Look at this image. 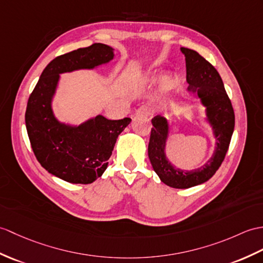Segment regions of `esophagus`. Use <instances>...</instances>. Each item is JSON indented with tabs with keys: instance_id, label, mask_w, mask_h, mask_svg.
<instances>
[{
	"instance_id": "obj_1",
	"label": "esophagus",
	"mask_w": 263,
	"mask_h": 263,
	"mask_svg": "<svg viewBox=\"0 0 263 263\" xmlns=\"http://www.w3.org/2000/svg\"><path fill=\"white\" fill-rule=\"evenodd\" d=\"M150 115H151L150 108L146 106L139 107L136 111V113H134V117H150Z\"/></svg>"
}]
</instances>
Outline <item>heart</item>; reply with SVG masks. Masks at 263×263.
Wrapping results in <instances>:
<instances>
[{
    "mask_svg": "<svg viewBox=\"0 0 263 263\" xmlns=\"http://www.w3.org/2000/svg\"><path fill=\"white\" fill-rule=\"evenodd\" d=\"M160 75L158 72H149V74L144 75L141 78V84L142 85H155L158 82H160Z\"/></svg>",
    "mask_w": 263,
    "mask_h": 263,
    "instance_id": "obj_1",
    "label": "heart"
}]
</instances>
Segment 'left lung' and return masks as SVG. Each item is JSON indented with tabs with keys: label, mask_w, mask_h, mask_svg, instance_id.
Returning a JSON list of instances; mask_svg holds the SVG:
<instances>
[{
	"label": "left lung",
	"mask_w": 263,
	"mask_h": 263,
	"mask_svg": "<svg viewBox=\"0 0 263 263\" xmlns=\"http://www.w3.org/2000/svg\"><path fill=\"white\" fill-rule=\"evenodd\" d=\"M186 60L187 90L200 100L205 107L206 122L212 127L215 138V150L211 159L203 166L193 170L175 167L166 156L170 125L166 118L156 115L152 119L148 156L152 168L160 180L173 188H191L211 179L221 166L227 155L234 131L235 117L232 103L224 88L221 76L207 60L188 48H180Z\"/></svg>",
	"instance_id": "8db88e82"
}]
</instances>
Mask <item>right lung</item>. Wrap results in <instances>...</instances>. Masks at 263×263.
<instances>
[{"instance_id":"1","label":"right lung","mask_w":263,"mask_h":263,"mask_svg":"<svg viewBox=\"0 0 263 263\" xmlns=\"http://www.w3.org/2000/svg\"><path fill=\"white\" fill-rule=\"evenodd\" d=\"M113 57L114 49L104 44L62 54L48 64L29 97L26 126L33 154L49 174L67 182L86 185L100 178L118 137L131 119L108 120L96 115L79 125L60 122L52 109L60 74L94 69Z\"/></svg>"}]
</instances>
